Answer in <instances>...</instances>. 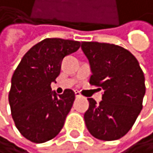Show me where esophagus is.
Here are the masks:
<instances>
[{
    "mask_svg": "<svg viewBox=\"0 0 153 153\" xmlns=\"http://www.w3.org/2000/svg\"><path fill=\"white\" fill-rule=\"evenodd\" d=\"M74 94H76V97H80L81 94L79 92V91H74Z\"/></svg>",
    "mask_w": 153,
    "mask_h": 153,
    "instance_id": "1",
    "label": "esophagus"
}]
</instances>
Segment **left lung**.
Here are the masks:
<instances>
[{
    "label": "left lung",
    "instance_id": "1",
    "mask_svg": "<svg viewBox=\"0 0 153 153\" xmlns=\"http://www.w3.org/2000/svg\"><path fill=\"white\" fill-rule=\"evenodd\" d=\"M89 61V83L103 89L99 103L87 98L84 121L89 133L101 140H115L131 130L143 109L144 76L135 56L125 48L109 43L82 42Z\"/></svg>",
    "mask_w": 153,
    "mask_h": 153
}]
</instances>
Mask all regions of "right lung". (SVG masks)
Instances as JSON below:
<instances>
[{"label":"right lung","instance_id":"obj_1","mask_svg":"<svg viewBox=\"0 0 153 153\" xmlns=\"http://www.w3.org/2000/svg\"><path fill=\"white\" fill-rule=\"evenodd\" d=\"M79 47V41L46 38L24 55L14 71L9 93L11 116L30 142H48L62 130L76 96L72 89L57 95L51 83L60 74L64 58Z\"/></svg>","mask_w":153,"mask_h":153}]
</instances>
